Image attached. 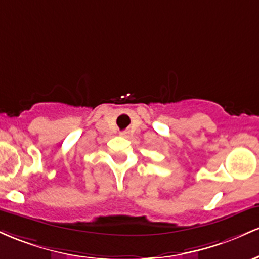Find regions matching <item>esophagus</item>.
<instances>
[{"label": "esophagus", "instance_id": "1", "mask_svg": "<svg viewBox=\"0 0 259 259\" xmlns=\"http://www.w3.org/2000/svg\"><path fill=\"white\" fill-rule=\"evenodd\" d=\"M121 136H123V137H126L127 133H126V132H122V133H121Z\"/></svg>", "mask_w": 259, "mask_h": 259}]
</instances>
